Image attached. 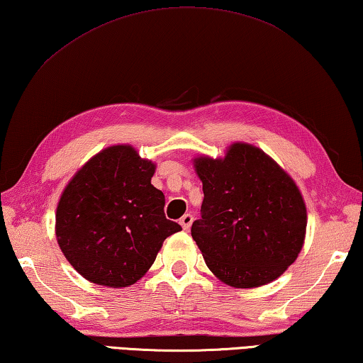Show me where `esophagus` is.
Returning <instances> with one entry per match:
<instances>
[{
  "instance_id": "obj_1",
  "label": "esophagus",
  "mask_w": 363,
  "mask_h": 363,
  "mask_svg": "<svg viewBox=\"0 0 363 363\" xmlns=\"http://www.w3.org/2000/svg\"><path fill=\"white\" fill-rule=\"evenodd\" d=\"M192 222H194V216H192V214H184V216L181 217V220H179L181 227H182L184 230H186V232H189L190 227H192Z\"/></svg>"
}]
</instances>
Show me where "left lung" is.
I'll return each mask as SVG.
<instances>
[{
    "label": "left lung",
    "instance_id": "left-lung-1",
    "mask_svg": "<svg viewBox=\"0 0 363 363\" xmlns=\"http://www.w3.org/2000/svg\"><path fill=\"white\" fill-rule=\"evenodd\" d=\"M201 217L192 238L208 268L233 287H259L298 257L306 208L295 182L260 149L236 143L225 159L200 157Z\"/></svg>",
    "mask_w": 363,
    "mask_h": 363
}]
</instances>
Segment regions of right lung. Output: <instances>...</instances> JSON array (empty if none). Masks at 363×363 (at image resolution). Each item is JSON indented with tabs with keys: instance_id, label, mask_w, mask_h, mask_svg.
I'll return each mask as SVG.
<instances>
[{
	"instance_id": "right-lung-1",
	"label": "right lung",
	"mask_w": 363,
	"mask_h": 363,
	"mask_svg": "<svg viewBox=\"0 0 363 363\" xmlns=\"http://www.w3.org/2000/svg\"><path fill=\"white\" fill-rule=\"evenodd\" d=\"M155 164L130 146H113L77 171L57 208L62 252L85 279L100 286L135 284L181 225L164 217Z\"/></svg>"
}]
</instances>
